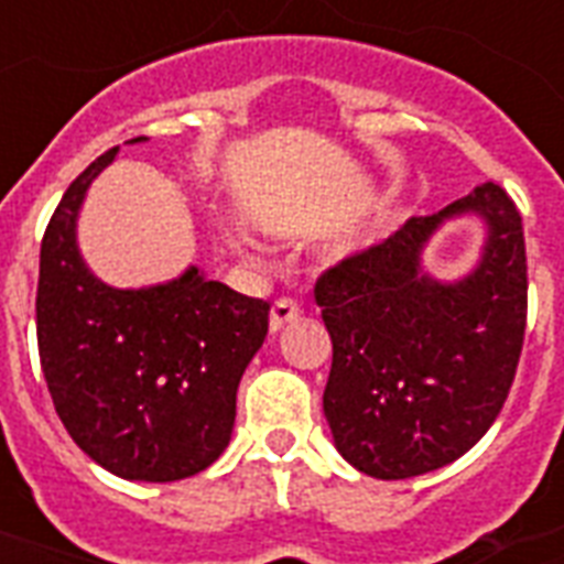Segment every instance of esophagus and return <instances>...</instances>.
Returning a JSON list of instances; mask_svg holds the SVG:
<instances>
[{"instance_id": "esophagus-1", "label": "esophagus", "mask_w": 564, "mask_h": 564, "mask_svg": "<svg viewBox=\"0 0 564 564\" xmlns=\"http://www.w3.org/2000/svg\"><path fill=\"white\" fill-rule=\"evenodd\" d=\"M301 307L292 299H278L272 304V313H269V327H272L274 334L281 330V327L292 325V322H299Z\"/></svg>"}]
</instances>
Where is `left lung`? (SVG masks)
<instances>
[{
    "label": "left lung",
    "instance_id": "8db88e82",
    "mask_svg": "<svg viewBox=\"0 0 564 564\" xmlns=\"http://www.w3.org/2000/svg\"><path fill=\"white\" fill-rule=\"evenodd\" d=\"M465 212L487 221L481 260L459 282H436L420 251ZM316 304L334 343L325 419L336 451L377 480L436 471L486 436L516 380L527 327L521 213L498 184H480L330 265Z\"/></svg>",
    "mask_w": 564,
    "mask_h": 564
}]
</instances>
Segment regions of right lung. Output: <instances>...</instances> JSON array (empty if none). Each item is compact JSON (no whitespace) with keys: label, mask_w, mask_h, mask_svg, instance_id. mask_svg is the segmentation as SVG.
<instances>
[{"label":"right lung","mask_w":564,"mask_h":564,"mask_svg":"<svg viewBox=\"0 0 564 564\" xmlns=\"http://www.w3.org/2000/svg\"><path fill=\"white\" fill-rule=\"evenodd\" d=\"M117 152L69 184L40 242V366L66 433L93 463L122 480H184L228 447L239 377L269 334V304L207 281L198 265L143 290L101 283L78 251L75 221Z\"/></svg>","instance_id":"add662e5"}]
</instances>
